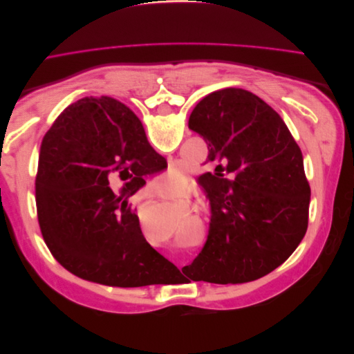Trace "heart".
Instances as JSON below:
<instances>
[{"instance_id":"obj_1","label":"heart","mask_w":354,"mask_h":354,"mask_svg":"<svg viewBox=\"0 0 354 354\" xmlns=\"http://www.w3.org/2000/svg\"><path fill=\"white\" fill-rule=\"evenodd\" d=\"M189 183L190 178L186 171L173 167L158 177L155 192L162 196L180 195L187 190ZM142 221L147 236L152 239H164L178 230L173 218H169L162 209H155L152 205L142 209Z\"/></svg>"}]
</instances>
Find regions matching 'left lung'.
Masks as SVG:
<instances>
[{"label": "left lung", "mask_w": 354, "mask_h": 354, "mask_svg": "<svg viewBox=\"0 0 354 354\" xmlns=\"http://www.w3.org/2000/svg\"><path fill=\"white\" fill-rule=\"evenodd\" d=\"M189 128L208 145L214 171L201 180L212 216L205 246L181 272L221 285L260 279L288 260L307 232L303 153L281 115L242 88L205 95Z\"/></svg>", "instance_id": "1"}]
</instances>
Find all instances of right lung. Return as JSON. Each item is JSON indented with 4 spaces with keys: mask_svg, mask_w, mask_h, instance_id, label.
Masks as SVG:
<instances>
[{
    "mask_svg": "<svg viewBox=\"0 0 354 354\" xmlns=\"http://www.w3.org/2000/svg\"><path fill=\"white\" fill-rule=\"evenodd\" d=\"M164 164L124 103L103 95L68 106L42 138L35 180L39 227L53 257L106 286L164 283L180 272L147 243L128 203L143 177Z\"/></svg>",
    "mask_w": 354,
    "mask_h": 354,
    "instance_id": "1",
    "label": "right lung"
}]
</instances>
